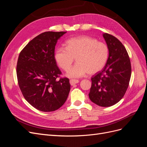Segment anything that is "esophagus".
<instances>
[{
	"label": "esophagus",
	"instance_id": "esophagus-1",
	"mask_svg": "<svg viewBox=\"0 0 147 147\" xmlns=\"http://www.w3.org/2000/svg\"><path fill=\"white\" fill-rule=\"evenodd\" d=\"M79 80H74V79H72V80H69V82H70V84L71 85V86H74V84H76L78 83H79Z\"/></svg>",
	"mask_w": 147,
	"mask_h": 147
}]
</instances>
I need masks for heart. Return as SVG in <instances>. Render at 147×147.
Listing matches in <instances>:
<instances>
[{
  "mask_svg": "<svg viewBox=\"0 0 147 147\" xmlns=\"http://www.w3.org/2000/svg\"><path fill=\"white\" fill-rule=\"evenodd\" d=\"M65 46L56 49L54 59L60 67L67 71L75 57L77 63L67 74L69 78H82L87 73L95 74L104 67L107 60V46L91 37L71 38L66 41Z\"/></svg>",
  "mask_w": 147,
  "mask_h": 147,
  "instance_id": "obj_1",
  "label": "heart"
}]
</instances>
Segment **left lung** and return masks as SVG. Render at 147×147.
<instances>
[{"instance_id": "left-lung-1", "label": "left lung", "mask_w": 147, "mask_h": 147, "mask_svg": "<svg viewBox=\"0 0 147 147\" xmlns=\"http://www.w3.org/2000/svg\"><path fill=\"white\" fill-rule=\"evenodd\" d=\"M109 50L103 69L92 77L88 94L90 100L101 107H110L119 102L128 87L131 76L129 55L125 46L117 38L102 34Z\"/></svg>"}]
</instances>
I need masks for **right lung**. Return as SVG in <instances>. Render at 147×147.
<instances>
[{
	"label": "right lung",
	"mask_w": 147,
	"mask_h": 147,
	"mask_svg": "<svg viewBox=\"0 0 147 147\" xmlns=\"http://www.w3.org/2000/svg\"><path fill=\"white\" fill-rule=\"evenodd\" d=\"M67 32H46L28 43L19 55L18 84L26 101L42 112L57 110L67 101L70 90L68 78L61 74L54 59L57 41Z\"/></svg>",
	"instance_id": "add662e5"
}]
</instances>
